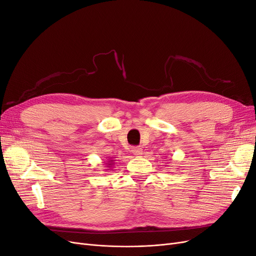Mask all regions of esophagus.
I'll return each instance as SVG.
<instances>
[{"label":"esophagus","instance_id":"obj_1","mask_svg":"<svg viewBox=\"0 0 256 256\" xmlns=\"http://www.w3.org/2000/svg\"><path fill=\"white\" fill-rule=\"evenodd\" d=\"M131 152H132V154L136 157L141 156V154H143V150L141 148V147H132V148H131Z\"/></svg>","mask_w":256,"mask_h":256}]
</instances>
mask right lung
I'll return each instance as SVG.
<instances>
[{
  "label": "right lung",
  "instance_id": "1",
  "mask_svg": "<svg viewBox=\"0 0 256 256\" xmlns=\"http://www.w3.org/2000/svg\"><path fill=\"white\" fill-rule=\"evenodd\" d=\"M112 166H114V160L111 159V158H109V160H108V161L106 162V168H112ZM106 170H108V168H106Z\"/></svg>",
  "mask_w": 256,
  "mask_h": 256
}]
</instances>
